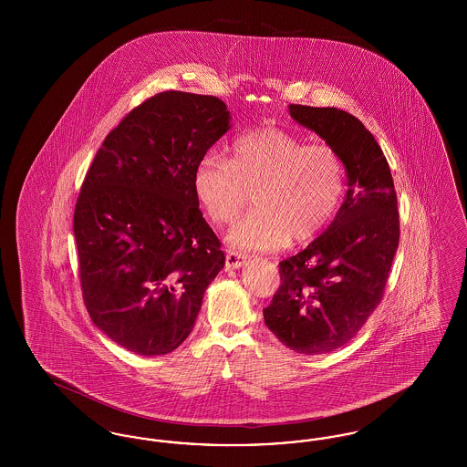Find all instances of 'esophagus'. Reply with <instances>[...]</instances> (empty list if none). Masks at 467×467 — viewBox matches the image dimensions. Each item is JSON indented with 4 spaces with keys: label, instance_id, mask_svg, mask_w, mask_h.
<instances>
[{
    "label": "esophagus",
    "instance_id": "esophagus-1",
    "mask_svg": "<svg viewBox=\"0 0 467 467\" xmlns=\"http://www.w3.org/2000/svg\"><path fill=\"white\" fill-rule=\"evenodd\" d=\"M244 263H246V255L240 254V252L229 250L225 254V267L227 269H238V267L244 266Z\"/></svg>",
    "mask_w": 467,
    "mask_h": 467
}]
</instances>
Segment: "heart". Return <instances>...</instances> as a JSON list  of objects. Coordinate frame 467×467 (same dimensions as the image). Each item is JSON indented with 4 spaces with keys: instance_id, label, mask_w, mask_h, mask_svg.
I'll return each mask as SVG.
<instances>
[{
    "instance_id": "b5f03b06",
    "label": "heart",
    "mask_w": 467,
    "mask_h": 467,
    "mask_svg": "<svg viewBox=\"0 0 467 467\" xmlns=\"http://www.w3.org/2000/svg\"><path fill=\"white\" fill-rule=\"evenodd\" d=\"M345 164L333 147L308 143L282 128L240 134L229 159L208 150L192 173L196 200L212 223L227 225L254 204L227 234L244 252L275 250L290 240L308 242L337 212L345 194Z\"/></svg>"
}]
</instances>
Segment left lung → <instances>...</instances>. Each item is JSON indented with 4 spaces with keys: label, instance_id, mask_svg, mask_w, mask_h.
Returning a JSON list of instances; mask_svg holds the SVG:
<instances>
[{
    "label": "left lung",
    "instance_id": "obj_1",
    "mask_svg": "<svg viewBox=\"0 0 467 467\" xmlns=\"http://www.w3.org/2000/svg\"><path fill=\"white\" fill-rule=\"evenodd\" d=\"M290 117L339 154L348 191L331 225L282 261L280 287L263 310L267 329L297 354L343 347L377 310L400 244L389 162L375 136L348 111L289 105Z\"/></svg>",
    "mask_w": 467,
    "mask_h": 467
}]
</instances>
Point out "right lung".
Listing matches in <instances>:
<instances>
[{
  "label": "right lung",
  "mask_w": 467,
  "mask_h": 467,
  "mask_svg": "<svg viewBox=\"0 0 467 467\" xmlns=\"http://www.w3.org/2000/svg\"><path fill=\"white\" fill-rule=\"evenodd\" d=\"M229 119L215 96L159 92L111 130L84 178L73 233L86 308L138 356L185 341L225 263L192 173Z\"/></svg>",
  "instance_id": "obj_1"
}]
</instances>
